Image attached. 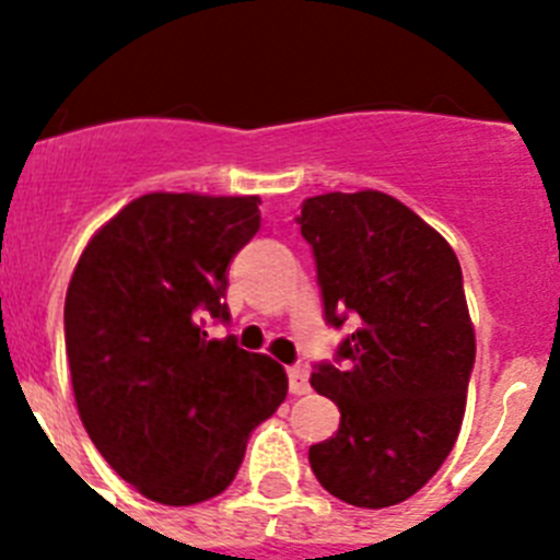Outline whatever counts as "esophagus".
Listing matches in <instances>:
<instances>
[{"label": "esophagus", "instance_id": "obj_1", "mask_svg": "<svg viewBox=\"0 0 560 560\" xmlns=\"http://www.w3.org/2000/svg\"><path fill=\"white\" fill-rule=\"evenodd\" d=\"M289 389L291 395H305L311 389L308 368L305 364H291L289 368Z\"/></svg>", "mask_w": 560, "mask_h": 560}]
</instances>
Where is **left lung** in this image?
I'll return each mask as SVG.
<instances>
[{
    "instance_id": "8db88e82",
    "label": "left lung",
    "mask_w": 560,
    "mask_h": 560,
    "mask_svg": "<svg viewBox=\"0 0 560 560\" xmlns=\"http://www.w3.org/2000/svg\"><path fill=\"white\" fill-rule=\"evenodd\" d=\"M325 323L353 334L311 387L339 407V432L308 448L325 491L355 508L418 493L457 443L471 381V316L446 237L378 190L305 199Z\"/></svg>"
}]
</instances>
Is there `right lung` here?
Here are the masks:
<instances>
[{"label": "right lung", "mask_w": 560, "mask_h": 560, "mask_svg": "<svg viewBox=\"0 0 560 560\" xmlns=\"http://www.w3.org/2000/svg\"><path fill=\"white\" fill-rule=\"evenodd\" d=\"M257 196L148 192L83 249L63 336L83 427L142 497L196 504L230 488L255 427L289 393L269 355L210 339L226 269L260 230Z\"/></svg>", "instance_id": "right-lung-1"}]
</instances>
